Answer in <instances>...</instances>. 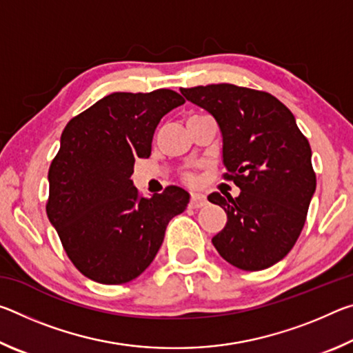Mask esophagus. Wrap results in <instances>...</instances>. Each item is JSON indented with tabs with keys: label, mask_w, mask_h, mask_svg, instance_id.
<instances>
[{
	"label": "esophagus",
	"mask_w": 353,
	"mask_h": 353,
	"mask_svg": "<svg viewBox=\"0 0 353 353\" xmlns=\"http://www.w3.org/2000/svg\"><path fill=\"white\" fill-rule=\"evenodd\" d=\"M205 196L204 194H199V193H193L191 194V201H190V205L193 208H199L202 205H205Z\"/></svg>",
	"instance_id": "34e87169"
}]
</instances>
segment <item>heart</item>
<instances>
[{
    "label": "heart",
    "mask_w": 353,
    "mask_h": 353,
    "mask_svg": "<svg viewBox=\"0 0 353 353\" xmlns=\"http://www.w3.org/2000/svg\"><path fill=\"white\" fill-rule=\"evenodd\" d=\"M188 179H193V177H191V176H188Z\"/></svg>",
    "instance_id": "heart-1"
}]
</instances>
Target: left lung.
<instances>
[{
  "mask_svg": "<svg viewBox=\"0 0 353 353\" xmlns=\"http://www.w3.org/2000/svg\"><path fill=\"white\" fill-rule=\"evenodd\" d=\"M181 93L216 119L224 179L241 190L236 198L208 196L227 213L213 246L238 270L276 265L301 235L316 190L308 140L288 107L266 92L212 83Z\"/></svg>",
  "mask_w": 353,
  "mask_h": 353,
  "instance_id": "left-lung-1",
  "label": "left lung"
}]
</instances>
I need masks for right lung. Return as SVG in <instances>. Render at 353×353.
Listing matches in <instances>:
<instances>
[{
	"label": "right lung",
	"mask_w": 353,
	"mask_h": 353,
	"mask_svg": "<svg viewBox=\"0 0 353 353\" xmlns=\"http://www.w3.org/2000/svg\"><path fill=\"white\" fill-rule=\"evenodd\" d=\"M185 99L160 88L112 93L70 119L48 171L46 214L68 259L104 285L130 282L151 265L170 221L190 194L171 185L141 198L130 176L151 155L160 119Z\"/></svg>",
	"instance_id": "obj_1"
}]
</instances>
